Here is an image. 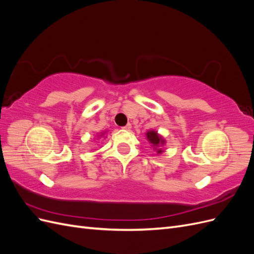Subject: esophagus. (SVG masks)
<instances>
[{
  "label": "esophagus",
  "mask_w": 254,
  "mask_h": 254,
  "mask_svg": "<svg viewBox=\"0 0 254 254\" xmlns=\"http://www.w3.org/2000/svg\"><path fill=\"white\" fill-rule=\"evenodd\" d=\"M122 129H124V130H127V131H129L130 129H131V124H127L126 126H124V127H122Z\"/></svg>",
  "instance_id": "esophagus-1"
}]
</instances>
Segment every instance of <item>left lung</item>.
I'll return each mask as SVG.
<instances>
[{
	"instance_id": "left-lung-1",
	"label": "left lung",
	"mask_w": 254,
	"mask_h": 254,
	"mask_svg": "<svg viewBox=\"0 0 254 254\" xmlns=\"http://www.w3.org/2000/svg\"><path fill=\"white\" fill-rule=\"evenodd\" d=\"M146 139L149 141L153 149H156L158 153H161L163 151L162 149H161L160 146L163 145L165 143V141L162 136L158 134L157 131H155V130H149L148 132H146Z\"/></svg>"
}]
</instances>
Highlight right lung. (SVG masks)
I'll return each mask as SVG.
<instances>
[{
	"label": "right lung",
	"mask_w": 254,
	"mask_h": 254,
	"mask_svg": "<svg viewBox=\"0 0 254 254\" xmlns=\"http://www.w3.org/2000/svg\"><path fill=\"white\" fill-rule=\"evenodd\" d=\"M103 135H104V133H102L101 135H97V136H99V137H101V136H103Z\"/></svg>",
	"instance_id": "obj_1"
}]
</instances>
